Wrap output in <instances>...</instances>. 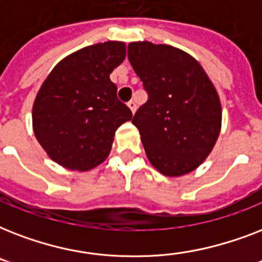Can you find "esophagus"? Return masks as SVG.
Segmentation results:
<instances>
[{
	"label": "esophagus",
	"instance_id": "obj_1",
	"mask_svg": "<svg viewBox=\"0 0 262 262\" xmlns=\"http://www.w3.org/2000/svg\"><path fill=\"white\" fill-rule=\"evenodd\" d=\"M127 107H129V108H130V111H132V114H135L136 113V102L135 100H130V102L127 103Z\"/></svg>",
	"mask_w": 262,
	"mask_h": 262
}]
</instances>
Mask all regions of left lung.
Returning a JSON list of instances; mask_svg holds the SVG:
<instances>
[{
  "instance_id": "8db88e82",
  "label": "left lung",
  "mask_w": 262,
  "mask_h": 262,
  "mask_svg": "<svg viewBox=\"0 0 262 262\" xmlns=\"http://www.w3.org/2000/svg\"><path fill=\"white\" fill-rule=\"evenodd\" d=\"M127 59L143 81L148 102L132 123L140 132L149 163L174 178L194 171L215 147L222 103L199 61L168 45L130 42Z\"/></svg>"
}]
</instances>
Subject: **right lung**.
<instances>
[{"instance_id":"obj_1","label":"right lung","mask_w":262,"mask_h":262,"mask_svg":"<svg viewBox=\"0 0 262 262\" xmlns=\"http://www.w3.org/2000/svg\"><path fill=\"white\" fill-rule=\"evenodd\" d=\"M125 57V42L91 45L61 59L43 81L32 106V129L55 163L88 171L107 159L115 130L132 119L110 80Z\"/></svg>"}]
</instances>
